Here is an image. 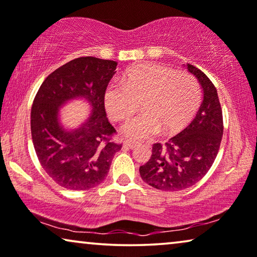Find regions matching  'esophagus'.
Returning <instances> with one entry per match:
<instances>
[{
	"label": "esophagus",
	"instance_id": "esophagus-1",
	"mask_svg": "<svg viewBox=\"0 0 257 257\" xmlns=\"http://www.w3.org/2000/svg\"><path fill=\"white\" fill-rule=\"evenodd\" d=\"M137 146H139V143L133 142V141H129V140L124 141V142H123V147L129 148V149H134V148H136Z\"/></svg>",
	"mask_w": 257,
	"mask_h": 257
}]
</instances>
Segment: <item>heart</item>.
Instances as JSON below:
<instances>
[{
	"instance_id": "obj_1",
	"label": "heart",
	"mask_w": 257,
	"mask_h": 257,
	"mask_svg": "<svg viewBox=\"0 0 257 257\" xmlns=\"http://www.w3.org/2000/svg\"><path fill=\"white\" fill-rule=\"evenodd\" d=\"M123 82H110L104 89V107L115 121H123L139 109L143 113L128 121L122 134L149 140L162 130L175 134L186 127L199 104V87L192 75L161 64H142L125 72Z\"/></svg>"
}]
</instances>
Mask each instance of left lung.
<instances>
[{
	"label": "left lung",
	"instance_id": "obj_1",
	"mask_svg": "<svg viewBox=\"0 0 257 257\" xmlns=\"http://www.w3.org/2000/svg\"><path fill=\"white\" fill-rule=\"evenodd\" d=\"M197 78L202 102L193 121L165 144L155 143L148 163L140 166V175L157 190L176 192L194 185L204 177L218 155L223 134L222 110L218 92L204 72L185 65Z\"/></svg>",
	"mask_w": 257,
	"mask_h": 257
}]
</instances>
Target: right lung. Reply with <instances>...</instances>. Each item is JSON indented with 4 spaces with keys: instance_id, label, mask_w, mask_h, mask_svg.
Masks as SVG:
<instances>
[{
    "instance_id": "add662e5",
    "label": "right lung",
    "mask_w": 257,
    "mask_h": 257,
    "mask_svg": "<svg viewBox=\"0 0 257 257\" xmlns=\"http://www.w3.org/2000/svg\"><path fill=\"white\" fill-rule=\"evenodd\" d=\"M114 60L80 57L57 68L39 87L31 108V136L45 172L67 190H89L102 183L122 146L104 109V89L116 70ZM73 99L92 109L77 128L61 123L60 110Z\"/></svg>"
}]
</instances>
